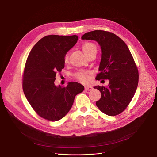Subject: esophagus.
Listing matches in <instances>:
<instances>
[{
	"mask_svg": "<svg viewBox=\"0 0 157 157\" xmlns=\"http://www.w3.org/2000/svg\"><path fill=\"white\" fill-rule=\"evenodd\" d=\"M85 90H86V91H90L93 89L92 86H86L85 87Z\"/></svg>",
	"mask_w": 157,
	"mask_h": 157,
	"instance_id": "1",
	"label": "esophagus"
}]
</instances>
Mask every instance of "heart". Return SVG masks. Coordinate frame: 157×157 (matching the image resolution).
<instances>
[{
    "label": "heart",
    "instance_id": "1",
    "mask_svg": "<svg viewBox=\"0 0 157 157\" xmlns=\"http://www.w3.org/2000/svg\"><path fill=\"white\" fill-rule=\"evenodd\" d=\"M82 49L85 55L88 57L94 52H97V47L92 42H85L82 45ZM64 62L66 64L69 63V56L66 54L64 57ZM75 78L82 82H87L90 80L89 72L85 71H79L75 75Z\"/></svg>",
    "mask_w": 157,
    "mask_h": 157
}]
</instances>
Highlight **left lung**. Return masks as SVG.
<instances>
[{"mask_svg": "<svg viewBox=\"0 0 157 157\" xmlns=\"http://www.w3.org/2000/svg\"><path fill=\"white\" fill-rule=\"evenodd\" d=\"M81 38L99 44L102 54L96 79L109 80L108 86L94 87L101 94L96 105L108 116H117L128 107L137 89L139 73L134 60L126 43L109 31H90Z\"/></svg>", "mask_w": 157, "mask_h": 157, "instance_id": "8db88e82", "label": "left lung"}]
</instances>
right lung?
<instances>
[{"mask_svg":"<svg viewBox=\"0 0 157 157\" xmlns=\"http://www.w3.org/2000/svg\"><path fill=\"white\" fill-rule=\"evenodd\" d=\"M78 40L77 35H48L31 49L23 73L25 95L36 113L45 119L57 121L70 110L75 96L84 90L76 82L56 86L57 72L64 68V57Z\"/></svg>","mask_w":157,"mask_h":157,"instance_id":"1","label":"right lung"}]
</instances>
